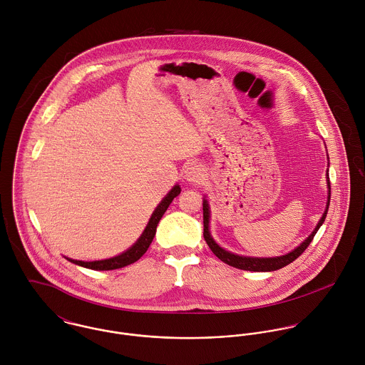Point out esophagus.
Returning a JSON list of instances; mask_svg holds the SVG:
<instances>
[{
  "label": "esophagus",
  "mask_w": 365,
  "mask_h": 365,
  "mask_svg": "<svg viewBox=\"0 0 365 365\" xmlns=\"http://www.w3.org/2000/svg\"><path fill=\"white\" fill-rule=\"evenodd\" d=\"M184 177L191 184H200L205 178V168L201 163L192 161L191 164L187 165V168L184 171Z\"/></svg>",
  "instance_id": "obj_1"
}]
</instances>
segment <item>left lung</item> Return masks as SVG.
I'll return each mask as SVG.
<instances>
[{"instance_id": "left-lung-1", "label": "left lung", "mask_w": 365, "mask_h": 365, "mask_svg": "<svg viewBox=\"0 0 365 365\" xmlns=\"http://www.w3.org/2000/svg\"><path fill=\"white\" fill-rule=\"evenodd\" d=\"M329 158V157H327ZM329 167V165H327ZM327 202H326V209L320 217V220L317 222L316 227L313 229L312 233L298 246L295 247L292 252L284 255V256H278V257H249V256H239L235 253H230L227 250H225L223 247H220L212 237L210 232H209V219H210V209H209L208 200L204 197V237L205 242L208 243L209 249L212 250V253L219 259V260L235 267V268H240V269H246V271H275L279 269L285 265H288L289 262L297 260L304 252L305 249L311 245V242L316 235V232L319 230V227L323 225L326 215H327V209H329V204H330V181H329V173H327Z\"/></svg>"}]
</instances>
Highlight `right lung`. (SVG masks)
Returning a JSON list of instances; mask_svg holds the SVG:
<instances>
[{
  "label": "right lung",
  "mask_w": 365,
  "mask_h": 365,
  "mask_svg": "<svg viewBox=\"0 0 365 365\" xmlns=\"http://www.w3.org/2000/svg\"><path fill=\"white\" fill-rule=\"evenodd\" d=\"M180 192H181V187L178 184H175L170 190V192L161 200V202L157 205L156 209L153 210L143 233L136 240V243L132 247H129L126 252L120 253L119 256L105 259V260L96 261L73 260V259H68V257H66V259L70 262H73V264H77V265H81V267H86V268H90V269H97V271H109V269H116V268H122V267H126L129 264H133L135 261L139 260L148 252V249H149V246L153 242V237L156 235L157 225H158L161 216L170 207L173 200L177 195H180Z\"/></svg>",
  "instance_id": "obj_1"
}]
</instances>
